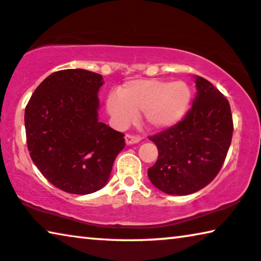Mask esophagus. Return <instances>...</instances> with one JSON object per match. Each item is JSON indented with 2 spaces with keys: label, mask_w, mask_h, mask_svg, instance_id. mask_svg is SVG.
<instances>
[{
  "label": "esophagus",
  "mask_w": 261,
  "mask_h": 261,
  "mask_svg": "<svg viewBox=\"0 0 261 261\" xmlns=\"http://www.w3.org/2000/svg\"><path fill=\"white\" fill-rule=\"evenodd\" d=\"M141 137L139 136H135V135H131V134H126L125 135V143L127 145H131V144H136V143H139L141 142Z\"/></svg>",
  "instance_id": "obj_1"
}]
</instances>
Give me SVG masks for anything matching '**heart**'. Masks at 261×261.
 <instances>
[{
	"mask_svg": "<svg viewBox=\"0 0 261 261\" xmlns=\"http://www.w3.org/2000/svg\"><path fill=\"white\" fill-rule=\"evenodd\" d=\"M191 104V89L185 82L163 80H136L120 88L119 96L110 95L107 110L117 125L126 126L143 112L150 129L162 130L174 126L188 114Z\"/></svg>",
	"mask_w": 261,
	"mask_h": 261,
	"instance_id": "obj_1",
	"label": "heart"
}]
</instances>
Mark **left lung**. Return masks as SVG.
I'll use <instances>...</instances> for the list:
<instances>
[{
    "label": "left lung",
    "mask_w": 261,
    "mask_h": 261,
    "mask_svg": "<svg viewBox=\"0 0 261 261\" xmlns=\"http://www.w3.org/2000/svg\"><path fill=\"white\" fill-rule=\"evenodd\" d=\"M197 95L182 120L151 136L158 159L147 170L162 192L186 196L208 185L219 172L232 141L228 100L212 83L196 76Z\"/></svg>",
    "instance_id": "1"
}]
</instances>
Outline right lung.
<instances>
[{
	"mask_svg": "<svg viewBox=\"0 0 261 261\" xmlns=\"http://www.w3.org/2000/svg\"><path fill=\"white\" fill-rule=\"evenodd\" d=\"M99 73L67 69L51 73L25 107L30 157L62 191L89 194L107 184L124 135L98 120Z\"/></svg>",
	"mask_w": 261,
	"mask_h": 261,
	"instance_id": "right-lung-1",
	"label": "right lung"
}]
</instances>
